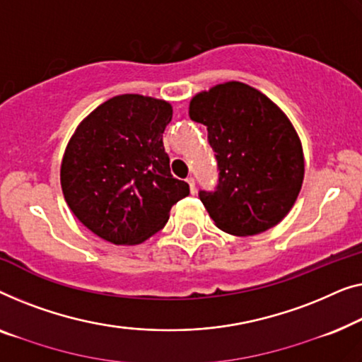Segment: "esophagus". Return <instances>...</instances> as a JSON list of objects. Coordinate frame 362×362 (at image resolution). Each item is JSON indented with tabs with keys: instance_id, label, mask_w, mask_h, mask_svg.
Wrapping results in <instances>:
<instances>
[{
	"instance_id": "obj_1",
	"label": "esophagus",
	"mask_w": 362,
	"mask_h": 362,
	"mask_svg": "<svg viewBox=\"0 0 362 362\" xmlns=\"http://www.w3.org/2000/svg\"><path fill=\"white\" fill-rule=\"evenodd\" d=\"M187 183H188V185H190V193H192V195H195L197 188H195V180H193V177H188Z\"/></svg>"
}]
</instances>
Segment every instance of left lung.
I'll list each match as a JSON object with an SVG mask.
<instances>
[{"label":"left lung","mask_w":362,"mask_h":362,"mask_svg":"<svg viewBox=\"0 0 362 362\" xmlns=\"http://www.w3.org/2000/svg\"><path fill=\"white\" fill-rule=\"evenodd\" d=\"M206 126L220 180L200 200L220 230L252 236L292 210L305 175L303 149L287 115L261 91L226 81L200 91L188 106Z\"/></svg>","instance_id":"left-lung-1"}]
</instances>
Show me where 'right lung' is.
I'll use <instances>...</instances> for the list:
<instances>
[{
  "label": "right lung",
  "instance_id": "1",
  "mask_svg": "<svg viewBox=\"0 0 362 362\" xmlns=\"http://www.w3.org/2000/svg\"><path fill=\"white\" fill-rule=\"evenodd\" d=\"M172 119L165 100L118 95L77 126L65 147L60 185L81 225L113 244H141L165 226L170 208L190 193L170 174L162 134Z\"/></svg>",
  "mask_w": 362,
  "mask_h": 362
}]
</instances>
